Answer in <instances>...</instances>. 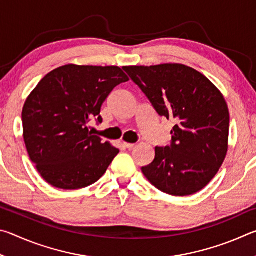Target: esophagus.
Listing matches in <instances>:
<instances>
[{
	"mask_svg": "<svg viewBox=\"0 0 256 256\" xmlns=\"http://www.w3.org/2000/svg\"><path fill=\"white\" fill-rule=\"evenodd\" d=\"M123 146H125V148H128V149H132V148H134V144H128V142H124L123 144Z\"/></svg>",
	"mask_w": 256,
	"mask_h": 256,
	"instance_id": "esophagus-1",
	"label": "esophagus"
}]
</instances>
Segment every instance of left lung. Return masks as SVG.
I'll use <instances>...</instances> for the list:
<instances>
[{"label": "left lung", "instance_id": "obj_1", "mask_svg": "<svg viewBox=\"0 0 256 256\" xmlns=\"http://www.w3.org/2000/svg\"><path fill=\"white\" fill-rule=\"evenodd\" d=\"M158 115L174 120L170 146H156L141 168L154 188L174 196L198 192L222 167L228 150L229 112L216 86L183 64L124 66Z\"/></svg>", "mask_w": 256, "mask_h": 256}]
</instances>
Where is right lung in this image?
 Masks as SVG:
<instances>
[{
	"label": "right lung",
	"mask_w": 256,
	"mask_h": 256,
	"mask_svg": "<svg viewBox=\"0 0 256 256\" xmlns=\"http://www.w3.org/2000/svg\"><path fill=\"white\" fill-rule=\"evenodd\" d=\"M128 81L118 66L68 64L45 76L22 110L24 140L47 183L60 190L92 185L120 152L92 136L88 123H102L100 108L112 89Z\"/></svg>",
	"instance_id": "add662e5"
}]
</instances>
